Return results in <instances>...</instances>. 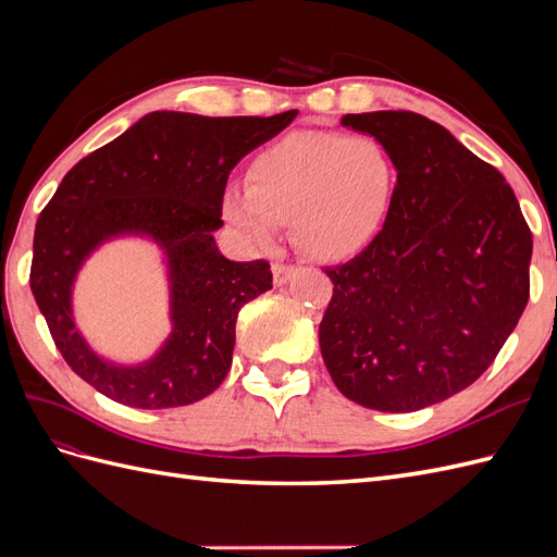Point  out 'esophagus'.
<instances>
[{"label": "esophagus", "mask_w": 557, "mask_h": 557, "mask_svg": "<svg viewBox=\"0 0 557 557\" xmlns=\"http://www.w3.org/2000/svg\"><path fill=\"white\" fill-rule=\"evenodd\" d=\"M272 272H274V285H285L297 274V267L295 264H274Z\"/></svg>", "instance_id": "obj_1"}]
</instances>
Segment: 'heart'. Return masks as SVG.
I'll return each mask as SVG.
<instances>
[{"label": "heart", "mask_w": 557, "mask_h": 557, "mask_svg": "<svg viewBox=\"0 0 557 557\" xmlns=\"http://www.w3.org/2000/svg\"><path fill=\"white\" fill-rule=\"evenodd\" d=\"M399 170L372 134L295 132L252 160L246 188L223 199L227 221L267 246L290 223L295 248L309 260H352L376 242L391 215Z\"/></svg>", "instance_id": "b5f03b06"}]
</instances>
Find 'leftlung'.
<instances>
[{
	"mask_svg": "<svg viewBox=\"0 0 557 557\" xmlns=\"http://www.w3.org/2000/svg\"><path fill=\"white\" fill-rule=\"evenodd\" d=\"M342 125L381 139L399 183L376 242L325 269L320 352L342 395L411 413L493 364L528 305L532 234L511 185L440 123L372 111Z\"/></svg>",
	"mask_w": 557,
	"mask_h": 557,
	"instance_id": "8db88e82",
	"label": "left lung"
}]
</instances>
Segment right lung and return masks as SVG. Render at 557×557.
<instances>
[{
  "label": "right lung",
  "instance_id": "obj_1",
  "mask_svg": "<svg viewBox=\"0 0 557 557\" xmlns=\"http://www.w3.org/2000/svg\"><path fill=\"white\" fill-rule=\"evenodd\" d=\"M295 115L297 109L269 117L153 111L66 172L37 221L29 288L62 358L95 391L134 409H172L223 383L242 307L272 288L264 260L234 262L215 246L227 176ZM125 236L163 250L171 285L173 332L137 366L99 357L73 318L82 264Z\"/></svg>",
  "mask_w": 557,
  "mask_h": 557
}]
</instances>
